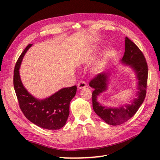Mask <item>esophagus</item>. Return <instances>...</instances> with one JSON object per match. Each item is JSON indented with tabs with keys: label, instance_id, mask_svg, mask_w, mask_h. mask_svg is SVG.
Here are the masks:
<instances>
[{
	"label": "esophagus",
	"instance_id": "esophagus-1",
	"mask_svg": "<svg viewBox=\"0 0 160 160\" xmlns=\"http://www.w3.org/2000/svg\"><path fill=\"white\" fill-rule=\"evenodd\" d=\"M86 87H87V84L85 82H84V81H80V82H78V89H84V88H86Z\"/></svg>",
	"mask_w": 160,
	"mask_h": 160
}]
</instances>
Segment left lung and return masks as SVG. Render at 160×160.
I'll return each mask as SVG.
<instances>
[{
    "mask_svg": "<svg viewBox=\"0 0 160 160\" xmlns=\"http://www.w3.org/2000/svg\"><path fill=\"white\" fill-rule=\"evenodd\" d=\"M122 62L130 66L134 70L138 80L137 98L132 100L130 104H123L119 108H110L102 106L97 101L98 96L107 90L109 73L103 72L98 74L89 82V86L94 89L92 93L94 111L105 122L113 126L123 124L133 116L143 103L147 94V62L141 50L127 37L125 38V52Z\"/></svg>",
    "mask_w": 160,
    "mask_h": 160,
    "instance_id": "obj_1",
    "label": "left lung"
}]
</instances>
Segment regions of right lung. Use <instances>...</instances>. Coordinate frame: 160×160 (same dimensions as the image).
I'll use <instances>...</instances> for the list:
<instances>
[{
    "label": "right lung",
    "instance_id": "1",
    "mask_svg": "<svg viewBox=\"0 0 160 160\" xmlns=\"http://www.w3.org/2000/svg\"><path fill=\"white\" fill-rule=\"evenodd\" d=\"M32 44L27 46L17 60L13 71V87L19 106L25 116L38 127L58 130L66 124L69 115V104L76 96L77 87L63 88L50 97L38 100L24 87L20 80L19 69L27 51Z\"/></svg>",
    "mask_w": 160,
    "mask_h": 160
}]
</instances>
